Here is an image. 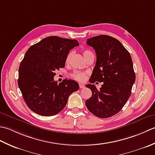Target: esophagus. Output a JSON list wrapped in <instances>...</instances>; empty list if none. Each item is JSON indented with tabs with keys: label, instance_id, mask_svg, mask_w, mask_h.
<instances>
[{
	"label": "esophagus",
	"instance_id": "34e87169",
	"mask_svg": "<svg viewBox=\"0 0 155 155\" xmlns=\"http://www.w3.org/2000/svg\"><path fill=\"white\" fill-rule=\"evenodd\" d=\"M79 87H80V88H84V85L83 84H79Z\"/></svg>",
	"mask_w": 155,
	"mask_h": 155
}]
</instances>
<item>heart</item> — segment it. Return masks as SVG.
<instances>
[{
	"instance_id": "heart-1",
	"label": "heart",
	"mask_w": 155,
	"mask_h": 155,
	"mask_svg": "<svg viewBox=\"0 0 155 155\" xmlns=\"http://www.w3.org/2000/svg\"><path fill=\"white\" fill-rule=\"evenodd\" d=\"M91 51H83V55L84 58L87 57V56L91 53ZM71 57H72V52H69V53L68 54L67 57V58H66V61H67V62H68L69 61H70L71 58ZM71 77L73 78V79L76 80V81H83L85 78H86V73L84 72H81V71H74L71 74Z\"/></svg>"
}]
</instances>
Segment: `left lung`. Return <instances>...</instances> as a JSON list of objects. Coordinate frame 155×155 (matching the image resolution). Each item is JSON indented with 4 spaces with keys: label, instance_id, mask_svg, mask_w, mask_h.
<instances>
[{
    "label": "left lung",
    "instance_id": "1",
    "mask_svg": "<svg viewBox=\"0 0 155 155\" xmlns=\"http://www.w3.org/2000/svg\"><path fill=\"white\" fill-rule=\"evenodd\" d=\"M87 44L94 49L97 54L90 83L103 84L99 90L94 84L86 85L91 90L92 96L85 104L97 117H110L123 108L131 94L136 78L132 58L121 42L110 36L88 38Z\"/></svg>",
    "mask_w": 155,
    "mask_h": 155
}]
</instances>
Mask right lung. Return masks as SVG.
<instances>
[{
  "label": "right lung",
  "mask_w": 155,
  "mask_h": 155,
  "mask_svg": "<svg viewBox=\"0 0 155 155\" xmlns=\"http://www.w3.org/2000/svg\"><path fill=\"white\" fill-rule=\"evenodd\" d=\"M79 45L75 39L51 36L35 44L26 52L18 69V84L30 109L41 116L58 114L68 98L79 88L74 80L54 81L55 71L65 66L72 48Z\"/></svg>",
  "instance_id": "1"
}]
</instances>
